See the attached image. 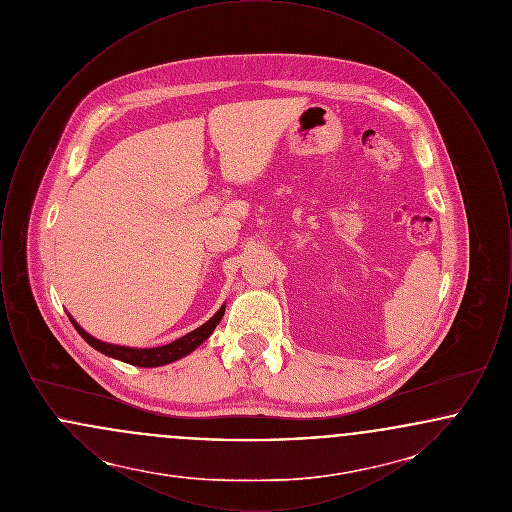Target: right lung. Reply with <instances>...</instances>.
<instances>
[{"label": "right lung", "mask_w": 512, "mask_h": 512, "mask_svg": "<svg viewBox=\"0 0 512 512\" xmlns=\"http://www.w3.org/2000/svg\"><path fill=\"white\" fill-rule=\"evenodd\" d=\"M222 315H224V305L220 307L215 317L209 318L203 326L195 328L194 332H190V334H186V336H182V338H178V340L172 341V343H167V345H163V347H151V349H132V347H121V345H111V343L96 340V338H92L88 332H84V330L74 322L73 318H69H71L76 332H78L84 340L88 341L94 349L101 351L103 355H109V357L119 359V361L128 363V365L149 368V366L169 365L172 361H178V359L186 357L188 353H192L195 347H199L203 341L207 340V338L213 334V330L217 328V324H219Z\"/></svg>", "instance_id": "1"}]
</instances>
